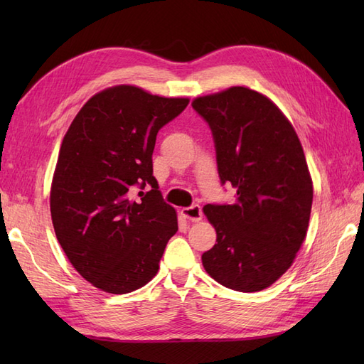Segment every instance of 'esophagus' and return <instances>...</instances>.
<instances>
[{"label":"esophagus","mask_w":364,"mask_h":364,"mask_svg":"<svg viewBox=\"0 0 364 364\" xmlns=\"http://www.w3.org/2000/svg\"><path fill=\"white\" fill-rule=\"evenodd\" d=\"M181 214L185 218L191 220V222H200V220H202V208L199 205H191L188 208H183Z\"/></svg>","instance_id":"obj_1"}]
</instances>
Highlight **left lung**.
<instances>
[{
  "mask_svg": "<svg viewBox=\"0 0 364 364\" xmlns=\"http://www.w3.org/2000/svg\"><path fill=\"white\" fill-rule=\"evenodd\" d=\"M191 105L213 132L220 181L237 191L232 205L203 208L217 232L203 267L228 289H267L293 264L310 222L313 182L301 141L277 105L245 86Z\"/></svg>",
  "mask_w": 364,
  "mask_h": 364,
  "instance_id": "1",
  "label": "left lung"
}]
</instances>
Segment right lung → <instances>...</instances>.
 <instances>
[{
  "mask_svg": "<svg viewBox=\"0 0 364 364\" xmlns=\"http://www.w3.org/2000/svg\"><path fill=\"white\" fill-rule=\"evenodd\" d=\"M188 102L112 86L91 97L65 134L51 220L65 255L94 287L124 294L158 273L178 215L162 199L151 155L161 127Z\"/></svg>",
  "mask_w": 364,
  "mask_h": 364,
  "instance_id": "1",
  "label": "right lung"
}]
</instances>
